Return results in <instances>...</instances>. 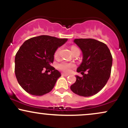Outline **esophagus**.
<instances>
[{"instance_id":"esophagus-1","label":"esophagus","mask_w":128,"mask_h":128,"mask_svg":"<svg viewBox=\"0 0 128 128\" xmlns=\"http://www.w3.org/2000/svg\"><path fill=\"white\" fill-rule=\"evenodd\" d=\"M62 75L64 76H69V74H66V73H62Z\"/></svg>"}]
</instances>
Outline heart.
I'll use <instances>...</instances> for the list:
<instances>
[{
    "label": "heart",
    "instance_id": "obj_1",
    "mask_svg": "<svg viewBox=\"0 0 128 128\" xmlns=\"http://www.w3.org/2000/svg\"><path fill=\"white\" fill-rule=\"evenodd\" d=\"M76 49H78L76 47L73 46L72 47L71 50L72 52H74V50ZM60 48H58V49H56V50L55 51V54H54V56L55 57H57L59 55L60 53ZM74 67V64H72V63H68V62H62L60 64H58L57 66V67H58V69L61 70V71L64 72H69L70 71L72 68H73Z\"/></svg>",
    "mask_w": 128,
    "mask_h": 128
}]
</instances>
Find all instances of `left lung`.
I'll return each mask as SVG.
<instances>
[{
	"instance_id": "obj_1",
	"label": "left lung",
	"mask_w": 128,
	"mask_h": 128,
	"mask_svg": "<svg viewBox=\"0 0 128 128\" xmlns=\"http://www.w3.org/2000/svg\"><path fill=\"white\" fill-rule=\"evenodd\" d=\"M81 50L82 61L77 72L82 77L76 75V82L70 86L74 93L89 97L96 94L106 85L111 74L112 57L108 46L104 42L92 38L74 39ZM88 71L86 74L84 72Z\"/></svg>"
}]
</instances>
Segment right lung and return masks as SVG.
<instances>
[{
  "mask_svg": "<svg viewBox=\"0 0 128 128\" xmlns=\"http://www.w3.org/2000/svg\"><path fill=\"white\" fill-rule=\"evenodd\" d=\"M67 40L40 36L23 42L15 57V74L22 88L34 96H42L52 90L61 76L51 66L54 54ZM48 71H51L50 74Z\"/></svg>",
  "mask_w": 128,
  "mask_h": 128,
  "instance_id": "right-lung-1",
  "label": "right lung"
}]
</instances>
